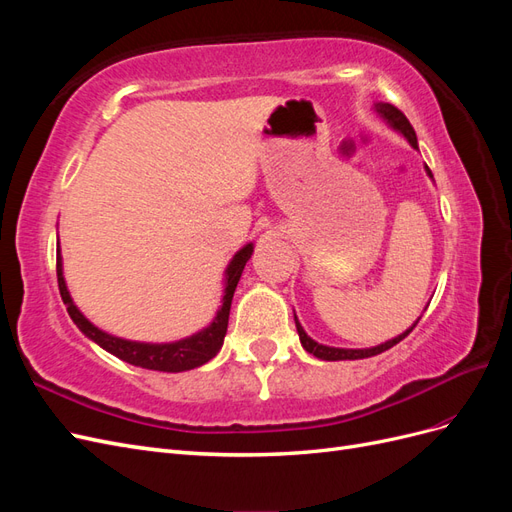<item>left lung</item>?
Instances as JSON below:
<instances>
[{"label": "left lung", "instance_id": "8db88e82", "mask_svg": "<svg viewBox=\"0 0 512 512\" xmlns=\"http://www.w3.org/2000/svg\"><path fill=\"white\" fill-rule=\"evenodd\" d=\"M374 111L386 121V126H391L395 132H399L401 136H404L406 141H408L414 149H418L416 132H414V128L410 126V121L406 119V115L399 111V108H395V106L389 104V102H376V104H374ZM425 173H427L429 179H433V175H431V170H429L427 164H425ZM418 320H421V318H416V322H418ZM416 322L412 324L410 329H406L404 333H401V335L389 339V342H384V344H378V346H371V348H333V346L318 344L316 339L309 337V335L305 333V329L301 327V322H299L297 314H294V324H297L301 346H303L309 354H314L316 359H322V361H356V359H369V356H376V354H380V352H384V350H389V348H393L395 344H399L401 339L408 337L410 331L416 327Z\"/></svg>", "mask_w": 512, "mask_h": 512}]
</instances>
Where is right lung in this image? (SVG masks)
I'll use <instances>...</instances> for the list:
<instances>
[{"mask_svg":"<svg viewBox=\"0 0 512 512\" xmlns=\"http://www.w3.org/2000/svg\"><path fill=\"white\" fill-rule=\"evenodd\" d=\"M254 254V243H245L241 250L232 256L228 262V267L224 271V297L222 305L218 309V314L211 320L209 327L200 329L198 333L177 339V342H166V344H149V342H132V339H123L115 337L111 333H106L98 329L94 322H89L79 307L74 305L68 286H66V277H64V262H61V250H57V284L61 299H64V305L68 309V314L76 327L81 329L85 337H89L91 342L104 348L106 352H111L117 359L126 361L130 365L143 367V369H153V371H168V374H179V371H188L194 367L205 365L211 361L215 354L220 352L226 329H228V316H230V303H232V294H235V288L241 280V273L245 269V262L252 258Z\"/></svg>","mask_w":512,"mask_h":512,"instance_id":"right-lung-1","label":"right lung"}]
</instances>
